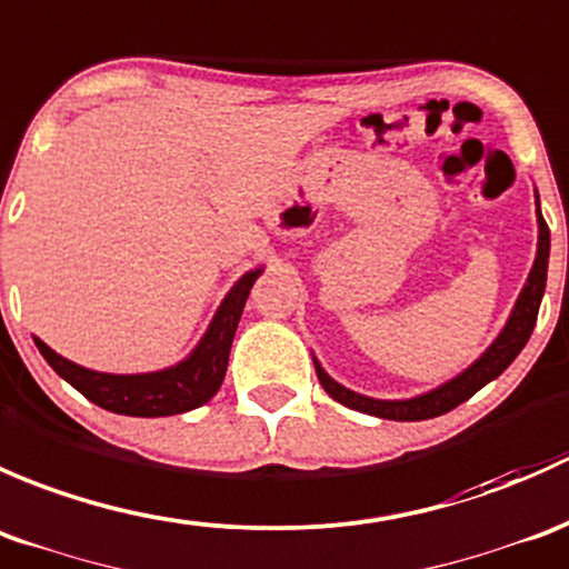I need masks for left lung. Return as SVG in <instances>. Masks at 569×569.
I'll list each match as a JSON object with an SVG mask.
<instances>
[{
    "label": "left lung",
    "instance_id": "8db88e82",
    "mask_svg": "<svg viewBox=\"0 0 569 569\" xmlns=\"http://www.w3.org/2000/svg\"><path fill=\"white\" fill-rule=\"evenodd\" d=\"M537 227H540V236H537V257L535 266H531L529 279H526L523 290H520L518 301H515L512 312H509L507 326L501 328L499 337L493 339L488 350L473 361L468 370L455 375L452 380L441 383L438 389L425 391V395L408 397V400H375V397L359 395V391L345 389L342 383L328 375L320 361L315 359V372H318L320 386L328 391V397H333L342 406L353 408V411L378 416V419H391V421H421L432 419V416H441L452 408H458L460 402H466L468 397L477 395L482 386H488L490 380H496L499 375L518 359L520 350L529 342L531 331H535L537 312H540L542 292H546V279H548V254H550V230L540 213V197H537Z\"/></svg>",
    "mask_w": 569,
    "mask_h": 569
}]
</instances>
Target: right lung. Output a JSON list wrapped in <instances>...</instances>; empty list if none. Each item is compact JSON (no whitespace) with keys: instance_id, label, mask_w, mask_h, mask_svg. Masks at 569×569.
<instances>
[{"instance_id":"obj_1","label":"right lung","mask_w":569,"mask_h":569,"mask_svg":"<svg viewBox=\"0 0 569 569\" xmlns=\"http://www.w3.org/2000/svg\"><path fill=\"white\" fill-rule=\"evenodd\" d=\"M260 273L262 268L246 271L232 284V290L219 303V309H216L213 320H210L208 331L202 333L197 348L183 361H178L174 367H167V370L137 375L96 372L62 359L43 339L34 337V345H38L40 356L51 365V370L60 375V378H66L87 400L107 408L111 413L174 416L194 411V408L204 406L219 391L221 380H224L232 337H236L238 320L243 315L251 284L257 282Z\"/></svg>"}]
</instances>
